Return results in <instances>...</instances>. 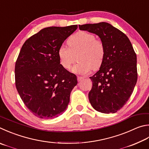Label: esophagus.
Wrapping results in <instances>:
<instances>
[{
  "label": "esophagus",
  "instance_id": "esophagus-1",
  "mask_svg": "<svg viewBox=\"0 0 149 149\" xmlns=\"http://www.w3.org/2000/svg\"><path fill=\"white\" fill-rule=\"evenodd\" d=\"M85 79V77H81V76H77V81H81Z\"/></svg>",
  "mask_w": 149,
  "mask_h": 149
}]
</instances>
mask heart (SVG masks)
<instances>
[{"label":"heart","instance_id":"obj_1","mask_svg":"<svg viewBox=\"0 0 149 149\" xmlns=\"http://www.w3.org/2000/svg\"><path fill=\"white\" fill-rule=\"evenodd\" d=\"M67 44L69 47L62 45L57 51L59 63L64 69H70L77 54L78 63L72 68L75 74L85 75L102 66L105 56V45L93 33L77 32L68 39Z\"/></svg>","mask_w":149,"mask_h":149}]
</instances>
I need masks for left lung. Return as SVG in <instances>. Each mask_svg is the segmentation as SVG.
I'll list each match as a JSON object with an SVG mask.
<instances>
[{
	"instance_id": "1",
	"label": "left lung",
	"mask_w": 149,
	"mask_h": 149,
	"mask_svg": "<svg viewBox=\"0 0 149 149\" xmlns=\"http://www.w3.org/2000/svg\"><path fill=\"white\" fill-rule=\"evenodd\" d=\"M79 28L98 35L105 48L104 63L90 77L93 86L89 101L97 111L114 113L126 104L137 83L136 53L126 35L109 23L86 24Z\"/></svg>"
}]
</instances>
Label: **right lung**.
Segmentation results:
<instances>
[{
  "instance_id": "1",
  "label": "right lung",
  "mask_w": 149,
  "mask_h": 149,
  "mask_svg": "<svg viewBox=\"0 0 149 149\" xmlns=\"http://www.w3.org/2000/svg\"><path fill=\"white\" fill-rule=\"evenodd\" d=\"M77 28L42 29L24 43L15 65V83L26 107L36 117L49 119L66 110L77 77L61 65L59 47Z\"/></svg>"
}]
</instances>
